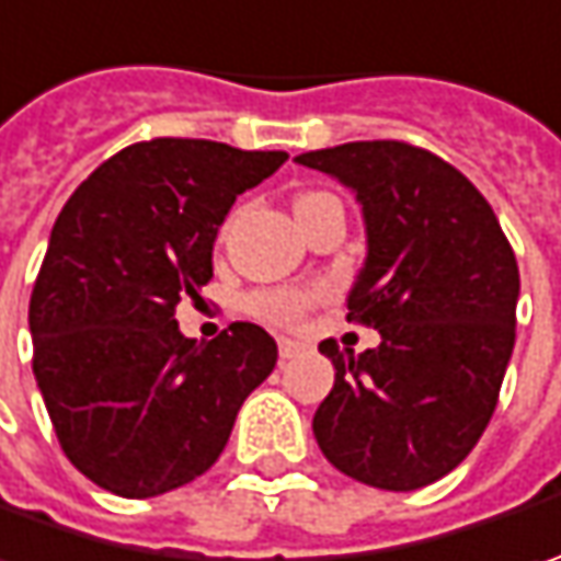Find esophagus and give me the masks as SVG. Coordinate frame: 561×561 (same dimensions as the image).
Segmentation results:
<instances>
[{
  "mask_svg": "<svg viewBox=\"0 0 561 561\" xmlns=\"http://www.w3.org/2000/svg\"><path fill=\"white\" fill-rule=\"evenodd\" d=\"M301 342H295V339H279V357L282 360H288V357H295V354H301Z\"/></svg>",
  "mask_w": 561,
  "mask_h": 561,
  "instance_id": "obj_1",
  "label": "esophagus"
}]
</instances>
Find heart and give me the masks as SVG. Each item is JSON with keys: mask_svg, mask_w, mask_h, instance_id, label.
I'll list each match as a JSON object with an SVG mask.
<instances>
[{"mask_svg": "<svg viewBox=\"0 0 561 561\" xmlns=\"http://www.w3.org/2000/svg\"><path fill=\"white\" fill-rule=\"evenodd\" d=\"M310 197H317V194H301L295 204H305ZM310 305H313V295L310 291H298V288H263V291H254L248 298V310L254 313L256 320L276 323V327L301 323Z\"/></svg>", "mask_w": 561, "mask_h": 561, "instance_id": "heart-1", "label": "heart"}]
</instances>
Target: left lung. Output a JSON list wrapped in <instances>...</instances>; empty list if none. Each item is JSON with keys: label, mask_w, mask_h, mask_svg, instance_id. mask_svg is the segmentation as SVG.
Here are the masks:
<instances>
[{"label": "left lung", "mask_w": 561, "mask_h": 561, "mask_svg": "<svg viewBox=\"0 0 561 561\" xmlns=\"http://www.w3.org/2000/svg\"><path fill=\"white\" fill-rule=\"evenodd\" d=\"M352 187L367 260L348 320L377 348L342 354L313 436L342 474L421 490L458 468L490 424L515 348L518 263L500 219L455 165L402 140H354L295 157Z\"/></svg>", "instance_id": "1"}]
</instances>
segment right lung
Returning <instances> with one entry per match:
<instances>
[{
	"instance_id": "add662e5",
	"label": "right lung",
	"mask_w": 561,
	"mask_h": 561,
	"mask_svg": "<svg viewBox=\"0 0 561 561\" xmlns=\"http://www.w3.org/2000/svg\"><path fill=\"white\" fill-rule=\"evenodd\" d=\"M288 153L157 137L110 157L68 197L31 295L34 377L68 461L125 500L179 490L216 465L276 342L232 323L184 339L234 197Z\"/></svg>"
}]
</instances>
